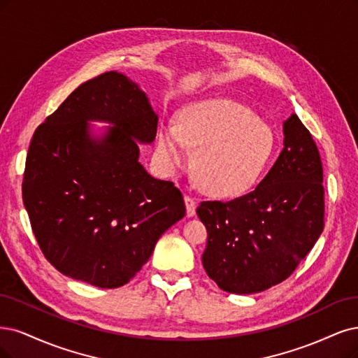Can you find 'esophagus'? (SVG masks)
I'll return each mask as SVG.
<instances>
[{"mask_svg":"<svg viewBox=\"0 0 358 358\" xmlns=\"http://www.w3.org/2000/svg\"><path fill=\"white\" fill-rule=\"evenodd\" d=\"M185 206H187V215L188 217H192L195 216L196 213V201L194 199H191L189 195H185Z\"/></svg>","mask_w":358,"mask_h":358,"instance_id":"obj_1","label":"esophagus"}]
</instances>
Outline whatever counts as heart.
Masks as SVG:
<instances>
[{"label": "heart", "instance_id": "1", "mask_svg": "<svg viewBox=\"0 0 358 358\" xmlns=\"http://www.w3.org/2000/svg\"><path fill=\"white\" fill-rule=\"evenodd\" d=\"M196 148L194 173L200 188L219 199L248 192L262 176L274 151V134L249 108L229 99L194 102L163 122L157 151L167 169L183 167Z\"/></svg>", "mask_w": 358, "mask_h": 358}]
</instances>
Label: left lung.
Returning <instances> with one entry per match:
<instances>
[{
    "label": "left lung",
    "mask_w": 358,
    "mask_h": 358,
    "mask_svg": "<svg viewBox=\"0 0 358 358\" xmlns=\"http://www.w3.org/2000/svg\"><path fill=\"white\" fill-rule=\"evenodd\" d=\"M282 151L255 191L203 201L196 215L207 229L203 266L225 292L250 294L285 281L324 228L322 159L296 114L282 122Z\"/></svg>",
    "instance_id": "left-lung-1"
}]
</instances>
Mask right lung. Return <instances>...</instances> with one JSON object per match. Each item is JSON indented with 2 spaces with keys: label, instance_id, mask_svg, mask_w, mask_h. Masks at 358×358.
Returning a JSON list of instances; mask_svg holds the SVG:
<instances>
[{
  "label": "right lung",
  "instance_id": "1",
  "mask_svg": "<svg viewBox=\"0 0 358 358\" xmlns=\"http://www.w3.org/2000/svg\"><path fill=\"white\" fill-rule=\"evenodd\" d=\"M90 120L111 126L94 135ZM157 122L139 85L110 71L81 84L35 130L23 204L59 273L101 289L124 286L185 216L173 182L139 163V143L154 142Z\"/></svg>",
  "mask_w": 358,
  "mask_h": 358
}]
</instances>
